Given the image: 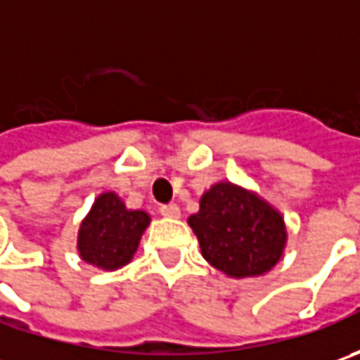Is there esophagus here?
I'll use <instances>...</instances> for the list:
<instances>
[{"label": "esophagus", "instance_id": "esophagus-1", "mask_svg": "<svg viewBox=\"0 0 360 360\" xmlns=\"http://www.w3.org/2000/svg\"><path fill=\"white\" fill-rule=\"evenodd\" d=\"M160 214L166 218H180V208L176 204H166V206H160Z\"/></svg>", "mask_w": 360, "mask_h": 360}]
</instances>
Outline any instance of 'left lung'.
<instances>
[{"instance_id": "1", "label": "left lung", "mask_w": 360, "mask_h": 360, "mask_svg": "<svg viewBox=\"0 0 360 360\" xmlns=\"http://www.w3.org/2000/svg\"><path fill=\"white\" fill-rule=\"evenodd\" d=\"M202 256L232 278L260 276L283 256L286 229L281 212L258 194L218 182L200 198V210L188 218Z\"/></svg>"}]
</instances>
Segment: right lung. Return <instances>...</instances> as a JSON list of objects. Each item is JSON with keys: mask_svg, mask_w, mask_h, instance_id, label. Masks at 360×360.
Here are the masks:
<instances>
[{"mask_svg": "<svg viewBox=\"0 0 360 360\" xmlns=\"http://www.w3.org/2000/svg\"><path fill=\"white\" fill-rule=\"evenodd\" d=\"M148 224V212L128 210L116 192H104L82 220L77 232V252L91 266L102 270L122 269L138 250Z\"/></svg>", "mask_w": 360, "mask_h": 360, "instance_id": "1", "label": "right lung"}]
</instances>
